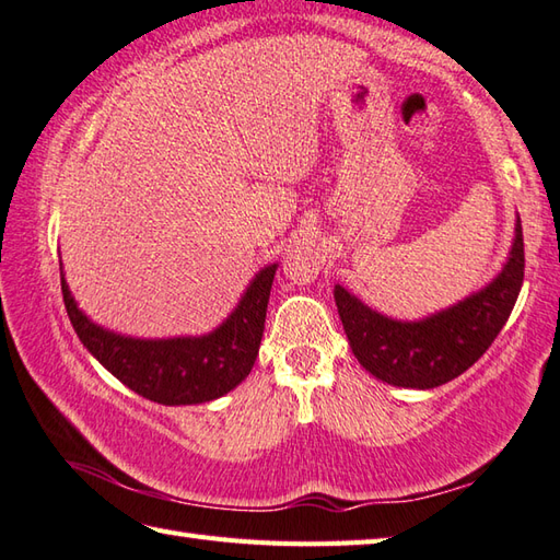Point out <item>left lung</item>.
Returning a JSON list of instances; mask_svg holds the SVG:
<instances>
[{"label":"left lung","instance_id":"1","mask_svg":"<svg viewBox=\"0 0 560 560\" xmlns=\"http://www.w3.org/2000/svg\"><path fill=\"white\" fill-rule=\"evenodd\" d=\"M524 281L522 221L510 259L500 277L462 301L420 323H398L335 287L339 320L352 352L369 374L402 388H434L462 376L495 342L517 303Z\"/></svg>","mask_w":560,"mask_h":560}]
</instances>
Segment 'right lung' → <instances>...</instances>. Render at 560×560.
<instances>
[{"instance_id":"obj_1","label":"right lung","mask_w":560,"mask_h":560,"mask_svg":"<svg viewBox=\"0 0 560 560\" xmlns=\"http://www.w3.org/2000/svg\"><path fill=\"white\" fill-rule=\"evenodd\" d=\"M273 273L277 265L257 273L235 313L215 332L177 339H130L102 330L77 308L65 279L60 283L74 332L98 364L152 402L196 405L225 396L255 366Z\"/></svg>"}]
</instances>
